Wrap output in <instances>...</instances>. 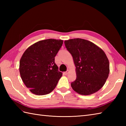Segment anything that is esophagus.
<instances>
[{"label":"esophagus","mask_w":126,"mask_h":126,"mask_svg":"<svg viewBox=\"0 0 126 126\" xmlns=\"http://www.w3.org/2000/svg\"><path fill=\"white\" fill-rule=\"evenodd\" d=\"M69 73V70H67L66 71H65V72H64V75H67V74H68V73Z\"/></svg>","instance_id":"obj_1"}]
</instances>
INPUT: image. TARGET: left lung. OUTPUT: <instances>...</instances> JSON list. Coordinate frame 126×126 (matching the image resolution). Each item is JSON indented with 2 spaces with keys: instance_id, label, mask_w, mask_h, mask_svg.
Returning a JSON list of instances; mask_svg holds the SVG:
<instances>
[{
  "instance_id": "1",
  "label": "left lung",
  "mask_w": 126,
  "mask_h": 126,
  "mask_svg": "<svg viewBox=\"0 0 126 126\" xmlns=\"http://www.w3.org/2000/svg\"><path fill=\"white\" fill-rule=\"evenodd\" d=\"M73 56L76 79L71 82L73 90L79 94L91 95L103 86L109 74V62L101 48L87 40L75 38L64 41Z\"/></svg>"
}]
</instances>
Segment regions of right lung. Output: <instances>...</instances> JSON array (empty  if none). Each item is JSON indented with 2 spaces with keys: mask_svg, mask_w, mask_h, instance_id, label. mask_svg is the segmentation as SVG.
Here are the masks:
<instances>
[{
  "mask_svg": "<svg viewBox=\"0 0 126 126\" xmlns=\"http://www.w3.org/2000/svg\"><path fill=\"white\" fill-rule=\"evenodd\" d=\"M62 40L47 39L29 47L19 62L21 78L26 87L37 95H47L57 85L62 73L58 71L55 57L60 50Z\"/></svg>",
  "mask_w": 126,
  "mask_h": 126,
  "instance_id": "obj_1",
  "label": "right lung"
}]
</instances>
